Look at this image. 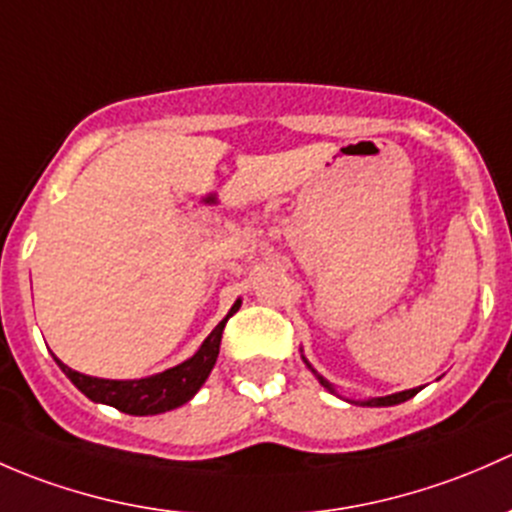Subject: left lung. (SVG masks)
I'll return each mask as SVG.
<instances>
[{"label":"left lung","instance_id":"1","mask_svg":"<svg viewBox=\"0 0 512 512\" xmlns=\"http://www.w3.org/2000/svg\"><path fill=\"white\" fill-rule=\"evenodd\" d=\"M318 379H320V384H325V387L328 389H333L330 387L328 382H325L323 377H320L318 374ZM421 389V387H419ZM419 389H407V392H399V394H389V397H379V399H370V402H362V407H392V404H402V402H407V399H412L416 392H419Z\"/></svg>","mask_w":512,"mask_h":512}]
</instances>
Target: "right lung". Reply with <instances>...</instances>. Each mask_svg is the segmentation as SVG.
Listing matches in <instances>:
<instances>
[{"label": "right lung", "mask_w": 512, "mask_h": 512, "mask_svg": "<svg viewBox=\"0 0 512 512\" xmlns=\"http://www.w3.org/2000/svg\"><path fill=\"white\" fill-rule=\"evenodd\" d=\"M239 300L234 303V308L229 310L224 320L212 330V335L202 342V347L197 350V355L189 357L182 365L172 367V370H165L155 377L145 379H98L88 377V374H81L71 367L63 365L61 360L59 367L86 394L93 402L110 404V407L120 409L125 414L135 416H150V414H162L170 412V409L182 407L184 402L194 397L199 392L204 382H207L209 372H212L214 362L219 357V345H221V333H224V325L231 315L239 310Z\"/></svg>", "instance_id": "add662e5"}]
</instances>
